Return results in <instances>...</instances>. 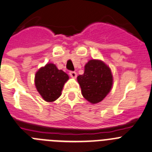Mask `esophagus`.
Here are the masks:
<instances>
[{
	"label": "esophagus",
	"mask_w": 152,
	"mask_h": 152,
	"mask_svg": "<svg viewBox=\"0 0 152 152\" xmlns=\"http://www.w3.org/2000/svg\"><path fill=\"white\" fill-rule=\"evenodd\" d=\"M69 74L72 78H76V76H77V74H76V73L75 71H70L69 73Z\"/></svg>",
	"instance_id": "obj_1"
}]
</instances>
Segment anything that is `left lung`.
Wrapping results in <instances>:
<instances>
[{
	"mask_svg": "<svg viewBox=\"0 0 152 152\" xmlns=\"http://www.w3.org/2000/svg\"><path fill=\"white\" fill-rule=\"evenodd\" d=\"M83 96L90 103L103 100L113 86V75L110 67L103 61L91 60L85 66V72L77 77Z\"/></svg>",
	"mask_w": 152,
	"mask_h": 152,
	"instance_id": "obj_1",
	"label": "left lung"
}]
</instances>
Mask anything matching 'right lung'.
<instances>
[{"label": "right lung", "instance_id": "obj_1", "mask_svg": "<svg viewBox=\"0 0 152 152\" xmlns=\"http://www.w3.org/2000/svg\"><path fill=\"white\" fill-rule=\"evenodd\" d=\"M68 79V75L63 70L58 69L53 64H48L37 72L35 86L44 100L52 102L60 97Z\"/></svg>", "mask_w": 152, "mask_h": 152}]
</instances>
